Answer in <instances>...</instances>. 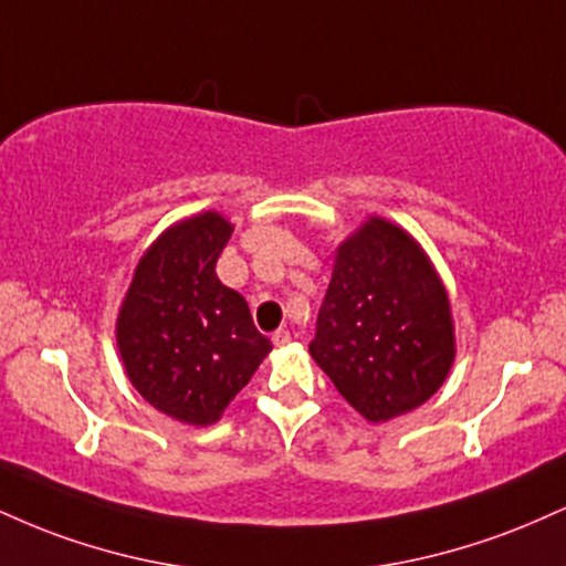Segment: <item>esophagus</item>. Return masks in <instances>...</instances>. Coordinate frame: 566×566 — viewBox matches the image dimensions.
I'll list each match as a JSON object with an SVG mask.
<instances>
[{
    "instance_id": "34e87169",
    "label": "esophagus",
    "mask_w": 566,
    "mask_h": 566,
    "mask_svg": "<svg viewBox=\"0 0 566 566\" xmlns=\"http://www.w3.org/2000/svg\"><path fill=\"white\" fill-rule=\"evenodd\" d=\"M271 340H274V346H287V343L292 340V335L287 333V329H276Z\"/></svg>"
}]
</instances>
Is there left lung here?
<instances>
[{"label":"left lung","mask_w":566,"mask_h":566,"mask_svg":"<svg viewBox=\"0 0 566 566\" xmlns=\"http://www.w3.org/2000/svg\"><path fill=\"white\" fill-rule=\"evenodd\" d=\"M308 350L373 423L439 391L454 359L450 301L409 233L373 218L340 244Z\"/></svg>","instance_id":"8db88e82"}]
</instances>
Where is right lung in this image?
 <instances>
[{
	"label": "right lung",
	"instance_id": "1",
	"mask_svg": "<svg viewBox=\"0 0 566 566\" xmlns=\"http://www.w3.org/2000/svg\"><path fill=\"white\" fill-rule=\"evenodd\" d=\"M231 231L218 212L167 229L135 269L116 319L129 382L191 426L216 423L271 350L244 297L216 274Z\"/></svg>",
	"mask_w": 566,
	"mask_h": 566
}]
</instances>
